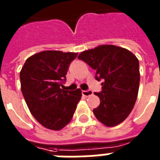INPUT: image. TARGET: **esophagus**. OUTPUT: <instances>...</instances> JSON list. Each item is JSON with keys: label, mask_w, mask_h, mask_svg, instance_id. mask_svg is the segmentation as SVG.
<instances>
[{"label": "esophagus", "mask_w": 160, "mask_h": 160, "mask_svg": "<svg viewBox=\"0 0 160 160\" xmlns=\"http://www.w3.org/2000/svg\"><path fill=\"white\" fill-rule=\"evenodd\" d=\"M93 95V91L90 90H82V95H84L85 97H89L90 95Z\"/></svg>", "instance_id": "esophagus-1"}]
</instances>
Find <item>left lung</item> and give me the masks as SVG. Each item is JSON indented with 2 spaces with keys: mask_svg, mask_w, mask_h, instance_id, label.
I'll use <instances>...</instances> for the list:
<instances>
[{
  "mask_svg": "<svg viewBox=\"0 0 160 160\" xmlns=\"http://www.w3.org/2000/svg\"><path fill=\"white\" fill-rule=\"evenodd\" d=\"M78 59L96 70L95 79L102 80L100 105L93 109L99 121L112 127L129 116L137 100L139 86V63L130 51L119 46L103 45L83 51Z\"/></svg>",
  "mask_w": 160,
  "mask_h": 160,
  "instance_id": "1",
  "label": "left lung"
}]
</instances>
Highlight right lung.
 I'll return each mask as SVG.
<instances>
[{"mask_svg":"<svg viewBox=\"0 0 160 160\" xmlns=\"http://www.w3.org/2000/svg\"><path fill=\"white\" fill-rule=\"evenodd\" d=\"M78 53L46 51L31 55L20 72L21 92L31 114L52 130L70 123L81 99V90H66L63 84Z\"/></svg>","mask_w":160,"mask_h":160,"instance_id":"add662e5","label":"right lung"}]
</instances>
